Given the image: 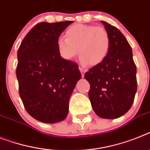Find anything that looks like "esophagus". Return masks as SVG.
Segmentation results:
<instances>
[{"label":"esophagus","instance_id":"esophagus-1","mask_svg":"<svg viewBox=\"0 0 150 150\" xmlns=\"http://www.w3.org/2000/svg\"><path fill=\"white\" fill-rule=\"evenodd\" d=\"M79 70H80V71H81V76H82V78H83V77H84V75H85V71H86V70H85V69L81 68V67H79Z\"/></svg>","mask_w":150,"mask_h":150}]
</instances>
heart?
<instances>
[{"mask_svg": "<svg viewBox=\"0 0 150 150\" xmlns=\"http://www.w3.org/2000/svg\"><path fill=\"white\" fill-rule=\"evenodd\" d=\"M65 37L57 40V49L66 60L74 59L79 52L83 63L94 66L101 63L110 51V35L102 26L73 25L66 30Z\"/></svg>", "mask_w": 150, "mask_h": 150, "instance_id": "heart-1", "label": "heart"}]
</instances>
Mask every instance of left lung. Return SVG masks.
<instances>
[{
    "label": "left lung",
    "instance_id": "left-lung-1",
    "mask_svg": "<svg viewBox=\"0 0 150 150\" xmlns=\"http://www.w3.org/2000/svg\"><path fill=\"white\" fill-rule=\"evenodd\" d=\"M110 35L106 59L85 74L90 84L89 98L97 115L115 119L130 109L137 92V68L130 45L117 27L101 21Z\"/></svg>",
    "mask_w": 150,
    "mask_h": 150
}]
</instances>
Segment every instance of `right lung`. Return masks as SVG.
<instances>
[{"instance_id": "obj_1", "label": "right lung", "mask_w": 150, "mask_h": 150, "mask_svg": "<svg viewBox=\"0 0 150 150\" xmlns=\"http://www.w3.org/2000/svg\"><path fill=\"white\" fill-rule=\"evenodd\" d=\"M72 22L40 23L17 51L19 94L27 113L42 123L66 117L70 96L81 77L79 65L61 57L57 49L59 37Z\"/></svg>"}]
</instances>
